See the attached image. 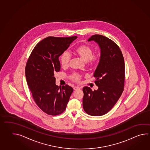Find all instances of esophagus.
<instances>
[{
	"instance_id": "esophagus-1",
	"label": "esophagus",
	"mask_w": 150,
	"mask_h": 150,
	"mask_svg": "<svg viewBox=\"0 0 150 150\" xmlns=\"http://www.w3.org/2000/svg\"><path fill=\"white\" fill-rule=\"evenodd\" d=\"M73 88L74 90H77L80 89V87H77V86H75V87H74Z\"/></svg>"
}]
</instances>
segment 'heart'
<instances>
[{"label": "heart", "mask_w": 150, "mask_h": 150, "mask_svg": "<svg viewBox=\"0 0 150 150\" xmlns=\"http://www.w3.org/2000/svg\"><path fill=\"white\" fill-rule=\"evenodd\" d=\"M93 53L92 48L86 45H81L75 50V53L77 55L90 65L95 64L98 59V57L97 55L93 54ZM70 54L67 52H64L60 58V63L62 67L63 68L68 67L70 63ZM70 78L74 81H78L80 80V76L77 74H73L70 76Z\"/></svg>", "instance_id": "1"}]
</instances>
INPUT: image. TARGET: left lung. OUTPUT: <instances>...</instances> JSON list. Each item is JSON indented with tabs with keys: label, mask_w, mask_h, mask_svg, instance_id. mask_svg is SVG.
<instances>
[{
	"label": "left lung",
	"mask_w": 150,
	"mask_h": 150,
	"mask_svg": "<svg viewBox=\"0 0 150 150\" xmlns=\"http://www.w3.org/2000/svg\"><path fill=\"white\" fill-rule=\"evenodd\" d=\"M93 41L100 47V61L93 74L97 90L83 88V109L88 115L100 116L108 113L123 93L125 80V63L119 47L113 41L101 35H94Z\"/></svg>",
	"instance_id": "obj_1"
}]
</instances>
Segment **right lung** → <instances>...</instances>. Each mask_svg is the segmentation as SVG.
Masks as SVG:
<instances>
[{
    "mask_svg": "<svg viewBox=\"0 0 150 150\" xmlns=\"http://www.w3.org/2000/svg\"><path fill=\"white\" fill-rule=\"evenodd\" d=\"M76 38L47 37L35 46L27 62V83L37 105L48 115L64 112L73 91L67 84L56 85L54 74L61 68L59 57Z\"/></svg>",
    "mask_w": 150,
    "mask_h": 150,
    "instance_id": "1",
    "label": "right lung"
}]
</instances>
